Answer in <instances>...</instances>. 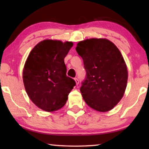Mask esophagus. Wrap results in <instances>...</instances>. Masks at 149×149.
<instances>
[{
	"mask_svg": "<svg viewBox=\"0 0 149 149\" xmlns=\"http://www.w3.org/2000/svg\"><path fill=\"white\" fill-rule=\"evenodd\" d=\"M75 84H76V85H78V84H79V79H77V78H75Z\"/></svg>",
	"mask_w": 149,
	"mask_h": 149,
	"instance_id": "obj_1",
	"label": "esophagus"
}]
</instances>
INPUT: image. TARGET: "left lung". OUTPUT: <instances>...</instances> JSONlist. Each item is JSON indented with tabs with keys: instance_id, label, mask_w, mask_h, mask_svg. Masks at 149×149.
Returning <instances> with one entry per match:
<instances>
[{
	"instance_id": "8db88e82",
	"label": "left lung",
	"mask_w": 149,
	"mask_h": 149,
	"mask_svg": "<svg viewBox=\"0 0 149 149\" xmlns=\"http://www.w3.org/2000/svg\"><path fill=\"white\" fill-rule=\"evenodd\" d=\"M75 50L84 60L87 76L80 88L83 99L93 109L110 111L122 99L127 87V65L118 47L108 39L79 41Z\"/></svg>"
}]
</instances>
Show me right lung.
<instances>
[{
	"instance_id": "right-lung-1",
	"label": "right lung",
	"mask_w": 149,
	"mask_h": 149,
	"mask_svg": "<svg viewBox=\"0 0 149 149\" xmlns=\"http://www.w3.org/2000/svg\"><path fill=\"white\" fill-rule=\"evenodd\" d=\"M71 41L45 39L30 52L23 69V81L31 101L46 112L60 109L66 103L75 81L66 76L64 58Z\"/></svg>"
}]
</instances>
